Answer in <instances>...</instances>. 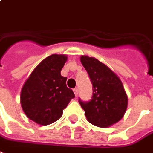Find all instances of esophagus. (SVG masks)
Wrapping results in <instances>:
<instances>
[{
    "label": "esophagus",
    "mask_w": 153,
    "mask_h": 153,
    "mask_svg": "<svg viewBox=\"0 0 153 153\" xmlns=\"http://www.w3.org/2000/svg\"><path fill=\"white\" fill-rule=\"evenodd\" d=\"M73 91H74L75 96H77V95H78V88H77V87L74 88V89H73Z\"/></svg>",
    "instance_id": "34e87169"
}]
</instances>
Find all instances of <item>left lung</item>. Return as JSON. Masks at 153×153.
Returning <instances> with one entry per match:
<instances>
[{
  "label": "left lung",
  "instance_id": "left-lung-1",
  "mask_svg": "<svg viewBox=\"0 0 153 153\" xmlns=\"http://www.w3.org/2000/svg\"><path fill=\"white\" fill-rule=\"evenodd\" d=\"M81 62L93 85L90 101L79 103L90 123L106 128L119 122L126 112L128 96L120 77L95 57L82 56Z\"/></svg>",
  "mask_w": 153,
  "mask_h": 153
}]
</instances>
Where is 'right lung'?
Masks as SVG:
<instances>
[{"label": "right lung", "mask_w": 153, "mask_h": 153, "mask_svg": "<svg viewBox=\"0 0 153 153\" xmlns=\"http://www.w3.org/2000/svg\"><path fill=\"white\" fill-rule=\"evenodd\" d=\"M68 57L50 55L34 68L23 85L20 104L26 116L40 125L54 123L62 115L63 109L75 97L67 86V77L61 70Z\"/></svg>", "instance_id": "right-lung-1"}]
</instances>
